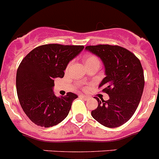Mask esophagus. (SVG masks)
I'll use <instances>...</instances> for the list:
<instances>
[{
	"label": "esophagus",
	"instance_id": "obj_1",
	"mask_svg": "<svg viewBox=\"0 0 159 159\" xmlns=\"http://www.w3.org/2000/svg\"><path fill=\"white\" fill-rule=\"evenodd\" d=\"M80 97L82 98H84V100H87V99H88V98H89L87 97V95H84V94H81V95H80Z\"/></svg>",
	"mask_w": 159,
	"mask_h": 159
}]
</instances>
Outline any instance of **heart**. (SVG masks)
<instances>
[{
  "mask_svg": "<svg viewBox=\"0 0 159 159\" xmlns=\"http://www.w3.org/2000/svg\"><path fill=\"white\" fill-rule=\"evenodd\" d=\"M94 63H98L99 64V60L94 55H88L85 58V64L86 65H89V64H94Z\"/></svg>",
  "mask_w": 159,
  "mask_h": 159,
  "instance_id": "1",
  "label": "heart"
}]
</instances>
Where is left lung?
<instances>
[{
	"mask_svg": "<svg viewBox=\"0 0 159 159\" xmlns=\"http://www.w3.org/2000/svg\"><path fill=\"white\" fill-rule=\"evenodd\" d=\"M85 49L102 61L106 77L98 87L110 97L107 101L95 98L98 105L91 116L106 127H119L132 117L141 99L144 76L140 61L130 51L118 46H89Z\"/></svg>",
	"mask_w": 159,
	"mask_h": 159,
	"instance_id": "8db88e82",
	"label": "left lung"
}]
</instances>
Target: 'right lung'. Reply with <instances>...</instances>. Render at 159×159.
I'll return each mask as SVG.
<instances>
[{
	"mask_svg": "<svg viewBox=\"0 0 159 159\" xmlns=\"http://www.w3.org/2000/svg\"><path fill=\"white\" fill-rule=\"evenodd\" d=\"M83 46L48 44L31 50L19 66L16 91L20 106L30 120L41 127H52L68 116L74 99L69 92L57 97L54 79L62 78L68 63L84 49Z\"/></svg>",
	"mask_w": 159,
	"mask_h": 159,
	"instance_id": "right-lung-1",
	"label": "right lung"
}]
</instances>
